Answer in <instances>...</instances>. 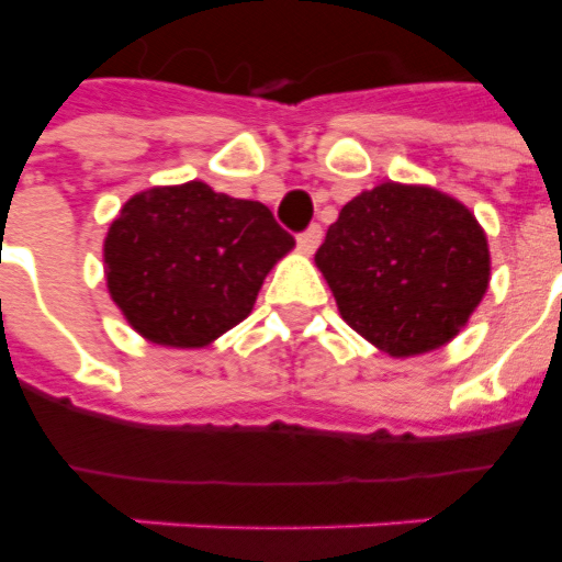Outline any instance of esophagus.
Listing matches in <instances>:
<instances>
[{
  "mask_svg": "<svg viewBox=\"0 0 562 562\" xmlns=\"http://www.w3.org/2000/svg\"><path fill=\"white\" fill-rule=\"evenodd\" d=\"M321 238H324V229H321V224H312V227H306L297 236L300 250H303V254H315L317 245H321Z\"/></svg>",
  "mask_w": 562,
  "mask_h": 562,
  "instance_id": "obj_1",
  "label": "esophagus"
}]
</instances>
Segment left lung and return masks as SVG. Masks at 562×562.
Here are the masks:
<instances>
[{"label": "left lung", "instance_id": "1", "mask_svg": "<svg viewBox=\"0 0 562 562\" xmlns=\"http://www.w3.org/2000/svg\"><path fill=\"white\" fill-rule=\"evenodd\" d=\"M315 265L344 321L396 359L452 341L490 282L475 215L437 189L391 180L338 212Z\"/></svg>", "mask_w": 562, "mask_h": 562}]
</instances>
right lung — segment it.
Returning <instances> with one entry per match:
<instances>
[{"instance_id": "right-lung-1", "label": "right lung", "mask_w": 562, "mask_h": 562, "mask_svg": "<svg viewBox=\"0 0 562 562\" xmlns=\"http://www.w3.org/2000/svg\"><path fill=\"white\" fill-rule=\"evenodd\" d=\"M291 247L265 203L189 180L134 194L119 210L104 238V273L136 333L192 350L250 315L265 277Z\"/></svg>"}]
</instances>
